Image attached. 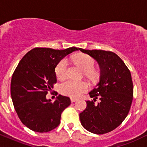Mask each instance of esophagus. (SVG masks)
<instances>
[{"label": "esophagus", "mask_w": 147, "mask_h": 147, "mask_svg": "<svg viewBox=\"0 0 147 147\" xmlns=\"http://www.w3.org/2000/svg\"><path fill=\"white\" fill-rule=\"evenodd\" d=\"M70 99H71L72 102H76V101H77V99H76V98H71Z\"/></svg>", "instance_id": "obj_1"}]
</instances>
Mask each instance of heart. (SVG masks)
I'll return each instance as SVG.
<instances>
[{"label": "heart", "instance_id": "obj_1", "mask_svg": "<svg viewBox=\"0 0 147 147\" xmlns=\"http://www.w3.org/2000/svg\"><path fill=\"white\" fill-rule=\"evenodd\" d=\"M74 61L84 71L85 75L89 77H95L97 72L94 70L95 61L92 57L87 55H79L74 57ZM68 61L63 59L55 67V73L59 79H63L67 75ZM88 89V84L86 82H79L74 79L65 81L60 85V90L63 95L73 97H78Z\"/></svg>", "mask_w": 147, "mask_h": 147}]
</instances>
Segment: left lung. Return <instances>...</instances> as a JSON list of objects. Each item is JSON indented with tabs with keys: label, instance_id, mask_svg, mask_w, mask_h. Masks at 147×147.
<instances>
[{
	"label": "left lung",
	"instance_id": "left-lung-1",
	"mask_svg": "<svg viewBox=\"0 0 147 147\" xmlns=\"http://www.w3.org/2000/svg\"><path fill=\"white\" fill-rule=\"evenodd\" d=\"M95 59L100 68L99 83L89 92L93 101L79 114L82 125L95 134H104L119 126L126 117L133 101V84L131 72L124 61L114 52L79 48Z\"/></svg>",
	"mask_w": 147,
	"mask_h": 147
}]
</instances>
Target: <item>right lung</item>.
I'll return each mask as SVG.
<instances>
[{
    "label": "right lung",
    "mask_w": 147,
    "mask_h": 147,
    "mask_svg": "<svg viewBox=\"0 0 147 147\" xmlns=\"http://www.w3.org/2000/svg\"><path fill=\"white\" fill-rule=\"evenodd\" d=\"M78 50L36 48L22 58L11 81L13 104L21 121L38 133L52 131L60 124L62 112L70 105V99L59 95L54 102L47 99L48 91L57 83L55 67L62 59Z\"/></svg>",
    "instance_id": "obj_1"
}]
</instances>
